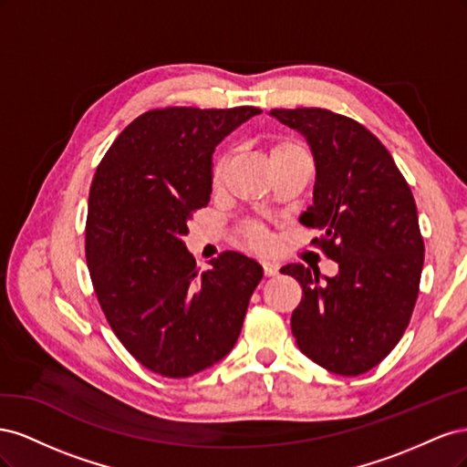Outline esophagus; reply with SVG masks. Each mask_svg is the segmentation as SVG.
I'll use <instances>...</instances> for the list:
<instances>
[{
  "label": "esophagus",
  "instance_id": "esophagus-1",
  "mask_svg": "<svg viewBox=\"0 0 467 467\" xmlns=\"http://www.w3.org/2000/svg\"><path fill=\"white\" fill-rule=\"evenodd\" d=\"M263 273L265 276H275L278 273V265L275 261H263Z\"/></svg>",
  "mask_w": 467,
  "mask_h": 467
}]
</instances>
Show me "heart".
<instances>
[{"label": "heart", "mask_w": 467, "mask_h": 467, "mask_svg": "<svg viewBox=\"0 0 467 467\" xmlns=\"http://www.w3.org/2000/svg\"><path fill=\"white\" fill-rule=\"evenodd\" d=\"M302 150L304 148L298 142H296V140L285 138V140H278V142H275L271 146V150H268V158L276 160V158H282V155H286V153L302 151ZM228 158H230L228 153H222L220 158L214 161V165H212V185H214V187L222 185L223 175H225V167H228ZM242 237H244V242L253 249H265L268 245V242H271L268 232L263 228L259 222H247L244 225V230H242Z\"/></svg>", "instance_id": "obj_1"}]
</instances>
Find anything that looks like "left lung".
I'll list each match as a JSON object with an SVG mask.
<instances>
[{"instance_id": "8db88e82", "label": "left lung", "mask_w": 467, "mask_h": 467, "mask_svg": "<svg viewBox=\"0 0 467 467\" xmlns=\"http://www.w3.org/2000/svg\"><path fill=\"white\" fill-rule=\"evenodd\" d=\"M314 153V204L300 216L321 230L314 244L338 265L335 276L292 263L300 282L292 335L325 370L358 376L400 343L419 294L425 244L413 192L384 144L364 126L327 109H273Z\"/></svg>"}]
</instances>
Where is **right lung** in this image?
Returning <instances> with one entry per match:
<instances>
[{
    "label": "right lung",
    "instance_id": "1",
    "mask_svg": "<svg viewBox=\"0 0 467 467\" xmlns=\"http://www.w3.org/2000/svg\"><path fill=\"white\" fill-rule=\"evenodd\" d=\"M257 107H167L119 134L91 182L86 259L119 341L148 370L189 378L222 360L242 333L255 259L223 251L201 273L185 247L192 212L210 202L212 153Z\"/></svg>",
    "mask_w": 467,
    "mask_h": 467
}]
</instances>
